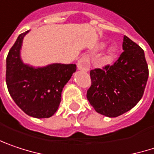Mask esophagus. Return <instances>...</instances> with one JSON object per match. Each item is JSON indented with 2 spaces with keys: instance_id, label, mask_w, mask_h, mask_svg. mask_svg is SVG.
I'll return each mask as SVG.
<instances>
[{
  "instance_id": "obj_1",
  "label": "esophagus",
  "mask_w": 154,
  "mask_h": 154,
  "mask_svg": "<svg viewBox=\"0 0 154 154\" xmlns=\"http://www.w3.org/2000/svg\"><path fill=\"white\" fill-rule=\"evenodd\" d=\"M77 69L79 70H83V71H88L90 69V60L87 56L84 55L82 56L79 61L77 62Z\"/></svg>"
}]
</instances>
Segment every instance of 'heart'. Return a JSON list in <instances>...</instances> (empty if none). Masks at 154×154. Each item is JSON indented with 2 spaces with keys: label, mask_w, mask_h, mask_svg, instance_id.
I'll use <instances>...</instances> for the list:
<instances>
[{
  "label": "heart",
  "mask_w": 154,
  "mask_h": 154,
  "mask_svg": "<svg viewBox=\"0 0 154 154\" xmlns=\"http://www.w3.org/2000/svg\"><path fill=\"white\" fill-rule=\"evenodd\" d=\"M109 52H110V54H113V53L115 52V49L111 48V49H110V50H109Z\"/></svg>",
  "instance_id": "1"
}]
</instances>
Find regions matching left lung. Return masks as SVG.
Returning <instances> with one entry per match:
<instances>
[{"mask_svg": "<svg viewBox=\"0 0 154 154\" xmlns=\"http://www.w3.org/2000/svg\"><path fill=\"white\" fill-rule=\"evenodd\" d=\"M122 49L113 65L90 71L87 100L96 112L107 117H117L137 105L148 79L144 50L127 36L123 37Z\"/></svg>", "mask_w": 154, "mask_h": 154, "instance_id": "8db88e82", "label": "left lung"}]
</instances>
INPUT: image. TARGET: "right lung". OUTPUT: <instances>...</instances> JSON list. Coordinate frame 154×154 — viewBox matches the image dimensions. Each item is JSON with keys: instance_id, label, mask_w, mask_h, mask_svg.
<instances>
[{"instance_id": "right-lung-1", "label": "right lung", "mask_w": 154, "mask_h": 154, "mask_svg": "<svg viewBox=\"0 0 154 154\" xmlns=\"http://www.w3.org/2000/svg\"><path fill=\"white\" fill-rule=\"evenodd\" d=\"M18 36L8 54L6 83L15 103L28 116L48 118L58 109L64 85L76 71V64L53 63L34 68L23 63L20 50L23 37Z\"/></svg>"}]
</instances>
